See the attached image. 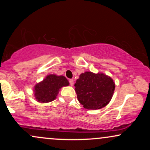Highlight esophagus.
Here are the masks:
<instances>
[{"label":"esophagus","mask_w":150,"mask_h":150,"mask_svg":"<svg viewBox=\"0 0 150 150\" xmlns=\"http://www.w3.org/2000/svg\"><path fill=\"white\" fill-rule=\"evenodd\" d=\"M69 82H70V85L71 86H73L74 85V80H73V79H70V80H69Z\"/></svg>","instance_id":"34e87169"}]
</instances>
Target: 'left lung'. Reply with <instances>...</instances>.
<instances>
[{"mask_svg": "<svg viewBox=\"0 0 150 150\" xmlns=\"http://www.w3.org/2000/svg\"><path fill=\"white\" fill-rule=\"evenodd\" d=\"M77 99L87 109L97 110L105 107L112 99L115 82L103 73L86 71L80 74L75 84Z\"/></svg>", "mask_w": 150, "mask_h": 150, "instance_id": "obj_1", "label": "left lung"}]
</instances>
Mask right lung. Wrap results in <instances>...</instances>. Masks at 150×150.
Instances as JSON below:
<instances>
[{
  "instance_id": "add662e5",
  "label": "right lung",
  "mask_w": 150,
  "mask_h": 150,
  "mask_svg": "<svg viewBox=\"0 0 150 150\" xmlns=\"http://www.w3.org/2000/svg\"><path fill=\"white\" fill-rule=\"evenodd\" d=\"M68 85L69 82L65 77L50 74L34 87V97L39 102H51L56 99L62 87Z\"/></svg>"
}]
</instances>
